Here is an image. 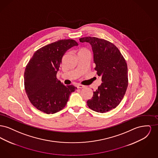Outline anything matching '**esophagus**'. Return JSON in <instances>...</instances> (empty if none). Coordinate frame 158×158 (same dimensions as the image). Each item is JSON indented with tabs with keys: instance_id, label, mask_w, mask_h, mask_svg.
Returning a JSON list of instances; mask_svg holds the SVG:
<instances>
[{
	"instance_id": "34e87169",
	"label": "esophagus",
	"mask_w": 158,
	"mask_h": 158,
	"mask_svg": "<svg viewBox=\"0 0 158 158\" xmlns=\"http://www.w3.org/2000/svg\"><path fill=\"white\" fill-rule=\"evenodd\" d=\"M77 88L78 89H82V88H85V86L82 85H81V84H78V85H77Z\"/></svg>"
}]
</instances>
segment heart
<instances>
[{
	"instance_id": "b5f03b06",
	"label": "heart",
	"mask_w": 158,
	"mask_h": 158,
	"mask_svg": "<svg viewBox=\"0 0 158 158\" xmlns=\"http://www.w3.org/2000/svg\"><path fill=\"white\" fill-rule=\"evenodd\" d=\"M85 51H87V50H81L80 51V52H85ZM79 52V53H80Z\"/></svg>"
}]
</instances>
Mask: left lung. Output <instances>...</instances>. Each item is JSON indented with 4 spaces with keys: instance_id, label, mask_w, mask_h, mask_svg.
Instances as JSON below:
<instances>
[{
    "instance_id": "obj_1",
    "label": "left lung",
    "mask_w": 158,
    "mask_h": 158,
    "mask_svg": "<svg viewBox=\"0 0 158 158\" xmlns=\"http://www.w3.org/2000/svg\"><path fill=\"white\" fill-rule=\"evenodd\" d=\"M79 40L92 45L95 70L102 82L87 105L96 112L106 113L119 105L126 94L128 83L126 61L118 48L104 39L85 37Z\"/></svg>"
}]
</instances>
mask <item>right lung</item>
<instances>
[{
	"label": "right lung",
	"mask_w": 158,
	"mask_h": 158,
	"mask_svg": "<svg viewBox=\"0 0 158 158\" xmlns=\"http://www.w3.org/2000/svg\"><path fill=\"white\" fill-rule=\"evenodd\" d=\"M78 45L74 40H60L37 50L26 66L24 86L31 103L47 114L60 111L69 95L77 88L64 85L57 79L62 57L67 50Z\"/></svg>",
	"instance_id": "add662e5"
}]
</instances>
